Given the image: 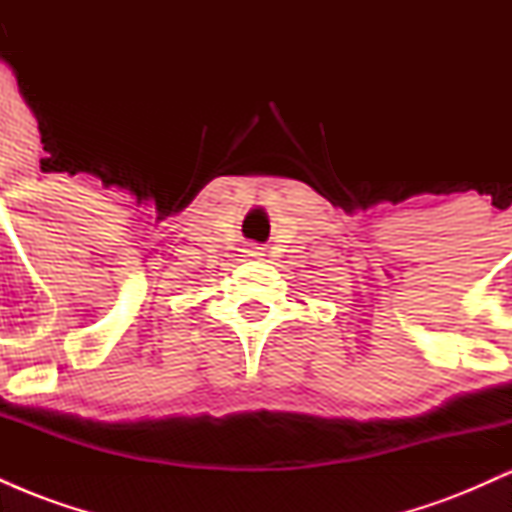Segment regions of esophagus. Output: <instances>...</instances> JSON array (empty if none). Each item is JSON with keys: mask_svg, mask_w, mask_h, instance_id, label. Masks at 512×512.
<instances>
[{"mask_svg": "<svg viewBox=\"0 0 512 512\" xmlns=\"http://www.w3.org/2000/svg\"><path fill=\"white\" fill-rule=\"evenodd\" d=\"M245 257H250V260H260V257H264V248L248 245V248H245Z\"/></svg>", "mask_w": 512, "mask_h": 512, "instance_id": "obj_1", "label": "esophagus"}]
</instances>
